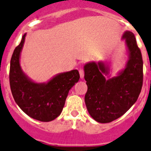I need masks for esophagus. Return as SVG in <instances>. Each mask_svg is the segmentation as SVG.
Masks as SVG:
<instances>
[{
	"label": "esophagus",
	"mask_w": 151,
	"mask_h": 151,
	"mask_svg": "<svg viewBox=\"0 0 151 151\" xmlns=\"http://www.w3.org/2000/svg\"><path fill=\"white\" fill-rule=\"evenodd\" d=\"M79 72H80V79H83V77H84V71H83V69H80V71H79Z\"/></svg>",
	"instance_id": "esophagus-1"
}]
</instances>
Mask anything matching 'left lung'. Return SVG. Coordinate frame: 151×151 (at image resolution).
<instances>
[{
	"mask_svg": "<svg viewBox=\"0 0 151 151\" xmlns=\"http://www.w3.org/2000/svg\"><path fill=\"white\" fill-rule=\"evenodd\" d=\"M128 60L125 68L111 77L107 62L94 61L84 65L88 86L85 102L89 114L96 122L108 123L126 113L137 102L143 82V61L134 33L125 31ZM106 77L105 78V77Z\"/></svg>",
	"mask_w": 151,
	"mask_h": 151,
	"instance_id": "obj_1",
	"label": "left lung"
}]
</instances>
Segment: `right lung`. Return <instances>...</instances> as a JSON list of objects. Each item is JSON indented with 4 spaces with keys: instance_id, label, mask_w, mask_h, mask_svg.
Wrapping results in <instances>:
<instances>
[{
    "instance_id": "obj_1",
    "label": "right lung",
    "mask_w": 151,
    "mask_h": 151,
    "mask_svg": "<svg viewBox=\"0 0 151 151\" xmlns=\"http://www.w3.org/2000/svg\"><path fill=\"white\" fill-rule=\"evenodd\" d=\"M26 33L15 48L10 61L9 83L14 101L28 116L41 122L54 120L61 114L70 89L79 81L77 70L60 73L47 83H35L20 63Z\"/></svg>"
}]
</instances>
